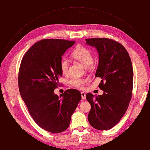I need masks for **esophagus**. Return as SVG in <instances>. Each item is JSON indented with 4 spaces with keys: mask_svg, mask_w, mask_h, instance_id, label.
I'll use <instances>...</instances> for the list:
<instances>
[{
    "mask_svg": "<svg viewBox=\"0 0 150 150\" xmlns=\"http://www.w3.org/2000/svg\"><path fill=\"white\" fill-rule=\"evenodd\" d=\"M81 97H82V99H86V93L84 92H81Z\"/></svg>",
    "mask_w": 150,
    "mask_h": 150,
    "instance_id": "1",
    "label": "esophagus"
}]
</instances>
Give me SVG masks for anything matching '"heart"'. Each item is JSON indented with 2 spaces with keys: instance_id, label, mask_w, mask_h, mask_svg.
I'll use <instances>...</instances> for the list:
<instances>
[{
  "instance_id": "obj_1",
  "label": "heart",
  "mask_w": 150,
  "mask_h": 150,
  "mask_svg": "<svg viewBox=\"0 0 150 150\" xmlns=\"http://www.w3.org/2000/svg\"><path fill=\"white\" fill-rule=\"evenodd\" d=\"M72 56L75 59L79 61L84 67H88L93 63V57L91 52L88 49L83 47H78L76 48L72 53ZM61 72L64 74H66L68 72L69 67V62L66 58H63L61 61L60 64ZM86 80L83 78L74 77L72 78L69 83L74 87L81 88L83 87V84L86 83Z\"/></svg>"
}]
</instances>
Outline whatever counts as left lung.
Returning <instances> with one entry per match:
<instances>
[{"label": "left lung", "instance_id": "obj_1", "mask_svg": "<svg viewBox=\"0 0 150 150\" xmlns=\"http://www.w3.org/2000/svg\"><path fill=\"white\" fill-rule=\"evenodd\" d=\"M99 55L96 77L101 78L99 88L104 93L94 96L86 94L91 110L90 125L98 130H108L117 124L128 108L132 96L133 70L130 57L120 43L107 38L86 39Z\"/></svg>", "mask_w": 150, "mask_h": 150}]
</instances>
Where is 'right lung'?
Masks as SVG:
<instances>
[{"instance_id":"obj_1","label":"right lung","mask_w":150,"mask_h":150,"mask_svg":"<svg viewBox=\"0 0 150 150\" xmlns=\"http://www.w3.org/2000/svg\"><path fill=\"white\" fill-rule=\"evenodd\" d=\"M75 41L43 39L35 43L22 58L18 77L21 96L29 114L40 128L59 133L69 126L71 116L81 99L79 91L54 93L62 76V56Z\"/></svg>"}]
</instances>
